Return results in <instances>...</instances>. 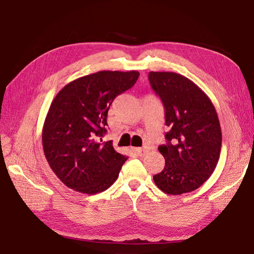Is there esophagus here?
Returning a JSON list of instances; mask_svg holds the SVG:
<instances>
[{
    "mask_svg": "<svg viewBox=\"0 0 254 254\" xmlns=\"http://www.w3.org/2000/svg\"><path fill=\"white\" fill-rule=\"evenodd\" d=\"M135 151H136V154H137L139 157H144V156L147 154V152H148V150L145 149V148H137Z\"/></svg>",
    "mask_w": 254,
    "mask_h": 254,
    "instance_id": "1",
    "label": "esophagus"
}]
</instances>
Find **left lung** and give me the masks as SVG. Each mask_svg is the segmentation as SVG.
<instances>
[{
  "mask_svg": "<svg viewBox=\"0 0 254 254\" xmlns=\"http://www.w3.org/2000/svg\"><path fill=\"white\" fill-rule=\"evenodd\" d=\"M164 106L169 132L158 147L166 166L154 175L159 190L182 194L197 190L213 173L222 147V131L210 98L192 81L175 72L148 74Z\"/></svg>",
  "mask_w": 254,
  "mask_h": 254,
  "instance_id": "8db88e82",
  "label": "left lung"
}]
</instances>
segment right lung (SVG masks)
<instances>
[{"instance_id":"right-lung-1","label":"right lung","mask_w":254,"mask_h":254,"mask_svg":"<svg viewBox=\"0 0 254 254\" xmlns=\"http://www.w3.org/2000/svg\"><path fill=\"white\" fill-rule=\"evenodd\" d=\"M138 71H98L70 82L51 104L42 131L43 150L57 178L82 193L114 184L127 157L103 141L114 99L131 88Z\"/></svg>"}]
</instances>
